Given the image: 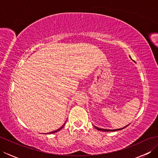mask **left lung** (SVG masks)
<instances>
[{"mask_svg": "<svg viewBox=\"0 0 158 158\" xmlns=\"http://www.w3.org/2000/svg\"><path fill=\"white\" fill-rule=\"evenodd\" d=\"M97 129V130H101V131H107V132H112V131H116V130H122V129H123V128H122V129H118V130H107V129H102V128H99V127H96V126H94ZM124 128V127H123Z\"/></svg>", "mask_w": 158, "mask_h": 158, "instance_id": "obj_1", "label": "left lung"}]
</instances>
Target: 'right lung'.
<instances>
[{"mask_svg": "<svg viewBox=\"0 0 158 158\" xmlns=\"http://www.w3.org/2000/svg\"><path fill=\"white\" fill-rule=\"evenodd\" d=\"M65 125V123L64 124V125L61 127H60V129H58V130H55V131H53V132H49V134H52V133H54V132H58V131H59V130H61L62 128V127H64V126Z\"/></svg>", "mask_w": 158, "mask_h": 158, "instance_id": "right-lung-1", "label": "right lung"}]
</instances>
